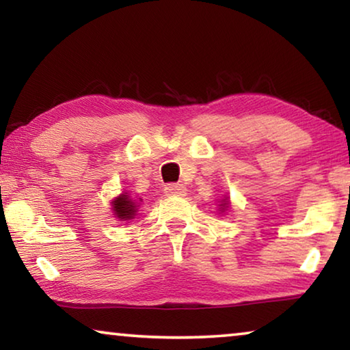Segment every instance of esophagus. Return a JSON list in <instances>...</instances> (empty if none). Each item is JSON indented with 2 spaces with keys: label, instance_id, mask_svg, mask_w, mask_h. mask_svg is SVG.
Returning <instances> with one entry per match:
<instances>
[{
  "label": "esophagus",
  "instance_id": "34e87169",
  "mask_svg": "<svg viewBox=\"0 0 350 350\" xmlns=\"http://www.w3.org/2000/svg\"><path fill=\"white\" fill-rule=\"evenodd\" d=\"M185 187L182 184H168L165 187L166 196H185Z\"/></svg>",
  "mask_w": 350,
  "mask_h": 350
}]
</instances>
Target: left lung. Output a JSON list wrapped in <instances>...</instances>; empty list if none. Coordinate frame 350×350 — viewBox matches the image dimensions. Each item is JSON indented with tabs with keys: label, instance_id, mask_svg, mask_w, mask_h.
Returning a JSON list of instances; mask_svg holds the SVG:
<instances>
[{
	"label": "left lung",
	"instance_id": "1",
	"mask_svg": "<svg viewBox=\"0 0 350 350\" xmlns=\"http://www.w3.org/2000/svg\"><path fill=\"white\" fill-rule=\"evenodd\" d=\"M221 205H226V201H224V204H221Z\"/></svg>",
	"mask_w": 350,
	"mask_h": 350
}]
</instances>
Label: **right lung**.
<instances>
[{
    "label": "right lung",
    "instance_id": "right-lung-1",
    "mask_svg": "<svg viewBox=\"0 0 350 350\" xmlns=\"http://www.w3.org/2000/svg\"><path fill=\"white\" fill-rule=\"evenodd\" d=\"M112 204H113V212L116 215V218L126 221V219H132L135 216L137 205L132 199H129L127 195L118 196Z\"/></svg>",
    "mask_w": 350,
    "mask_h": 350
}]
</instances>
